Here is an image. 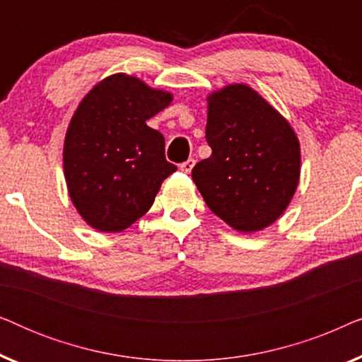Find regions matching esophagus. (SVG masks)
Listing matches in <instances>:
<instances>
[{"label": "esophagus", "mask_w": 362, "mask_h": 362, "mask_svg": "<svg viewBox=\"0 0 362 362\" xmlns=\"http://www.w3.org/2000/svg\"><path fill=\"white\" fill-rule=\"evenodd\" d=\"M194 165H196V161L192 160H187V161H185V163H181V166H180V170L182 171V173H191V170L192 168H194Z\"/></svg>", "instance_id": "esophagus-1"}]
</instances>
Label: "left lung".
I'll list each match as a JSON object with an SVG mask.
<instances>
[{
    "mask_svg": "<svg viewBox=\"0 0 362 362\" xmlns=\"http://www.w3.org/2000/svg\"><path fill=\"white\" fill-rule=\"evenodd\" d=\"M212 155L192 168L209 209L240 232L279 219L300 180V145L288 122L250 87L235 83L207 98Z\"/></svg>",
    "mask_w": 362,
    "mask_h": 362,
    "instance_id": "1",
    "label": "left lung"
}]
</instances>
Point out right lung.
Listing matches in <instances>:
<instances>
[{
  "label": "right lung",
  "instance_id": "right-lung-1",
  "mask_svg": "<svg viewBox=\"0 0 362 362\" xmlns=\"http://www.w3.org/2000/svg\"><path fill=\"white\" fill-rule=\"evenodd\" d=\"M171 98L136 77L115 74L97 83L74 113L64 143V175L74 206L93 229L130 227L177 170L166 161L165 138L146 125Z\"/></svg>",
  "mask_w": 362,
  "mask_h": 362
}]
</instances>
